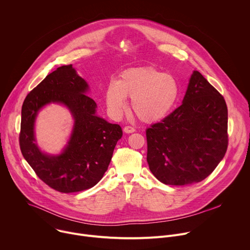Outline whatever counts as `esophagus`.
Masks as SVG:
<instances>
[{
  "mask_svg": "<svg viewBox=\"0 0 250 250\" xmlns=\"http://www.w3.org/2000/svg\"><path fill=\"white\" fill-rule=\"evenodd\" d=\"M134 130H135L134 127H132V126H130V125H126V126L124 127V131H125V133H131V132H133Z\"/></svg>",
  "mask_w": 250,
  "mask_h": 250,
  "instance_id": "34e87169",
  "label": "esophagus"
}]
</instances>
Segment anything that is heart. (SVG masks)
<instances>
[{
	"label": "heart",
	"instance_id": "1",
	"mask_svg": "<svg viewBox=\"0 0 250 250\" xmlns=\"http://www.w3.org/2000/svg\"><path fill=\"white\" fill-rule=\"evenodd\" d=\"M180 97V85L170 74L153 67L127 69L118 81L106 86L104 98L111 113L119 116L125 109V98L131 99V109L142 122L153 123L167 117Z\"/></svg>",
	"mask_w": 250,
	"mask_h": 250
}]
</instances>
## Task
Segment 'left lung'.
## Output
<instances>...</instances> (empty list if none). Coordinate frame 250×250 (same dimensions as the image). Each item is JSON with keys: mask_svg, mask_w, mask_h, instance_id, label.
I'll use <instances>...</instances> for the list:
<instances>
[{"mask_svg": "<svg viewBox=\"0 0 250 250\" xmlns=\"http://www.w3.org/2000/svg\"><path fill=\"white\" fill-rule=\"evenodd\" d=\"M147 163L166 184L198 183L216 169L229 145L224 97L194 71L183 104L146 129Z\"/></svg>", "mask_w": 250, "mask_h": 250, "instance_id": "8db88e82", "label": "left lung"}]
</instances>
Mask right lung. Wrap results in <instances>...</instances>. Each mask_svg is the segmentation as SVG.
<instances>
[{
  "mask_svg": "<svg viewBox=\"0 0 250 250\" xmlns=\"http://www.w3.org/2000/svg\"><path fill=\"white\" fill-rule=\"evenodd\" d=\"M72 64L58 67L25 97L21 108V151L35 174L47 186L61 193L94 187L108 170L113 152L123 136L119 125L96 116V103ZM67 105L76 120L67 146L58 157L43 155L34 144L33 125L37 112L48 102Z\"/></svg>",
  "mask_w": 250,
  "mask_h": 250,
  "instance_id": "1",
  "label": "right lung"
}]
</instances>
